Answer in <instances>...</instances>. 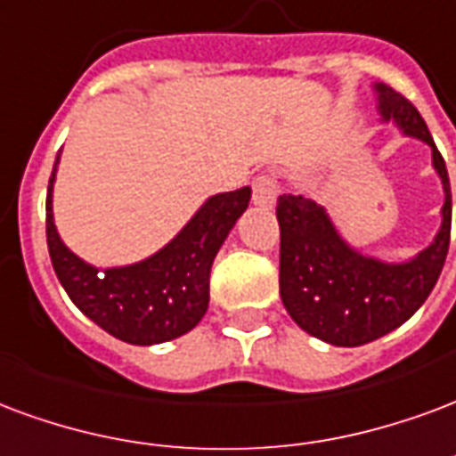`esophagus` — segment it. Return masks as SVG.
I'll return each instance as SVG.
<instances>
[{"instance_id": "obj_1", "label": "esophagus", "mask_w": 456, "mask_h": 456, "mask_svg": "<svg viewBox=\"0 0 456 456\" xmlns=\"http://www.w3.org/2000/svg\"><path fill=\"white\" fill-rule=\"evenodd\" d=\"M278 181L273 176H258L254 181V202L258 208H273L278 198Z\"/></svg>"}]
</instances>
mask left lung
<instances>
[{"label": "left lung", "mask_w": 456, "mask_h": 456, "mask_svg": "<svg viewBox=\"0 0 456 456\" xmlns=\"http://www.w3.org/2000/svg\"><path fill=\"white\" fill-rule=\"evenodd\" d=\"M384 123L433 150L443 178V224L433 244L403 263L355 251L333 227L329 212L305 195H280V297L292 322L314 338L355 348L382 338L420 309L443 273L452 229L450 176L416 106L387 84H374Z\"/></svg>", "instance_id": "left-lung-1"}]
</instances>
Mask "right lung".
I'll return each instance as SVG.
<instances>
[{
  "mask_svg": "<svg viewBox=\"0 0 456 456\" xmlns=\"http://www.w3.org/2000/svg\"><path fill=\"white\" fill-rule=\"evenodd\" d=\"M57 164L60 157L48 183L45 234L57 280L79 312L133 346H157L195 329L210 302L212 261L248 208L251 188L208 198L176 237L150 258L99 271L72 254L57 234L53 219Z\"/></svg>",
  "mask_w": 456,
  "mask_h": 456,
  "instance_id": "right-lung-1",
  "label": "right lung"
}]
</instances>
